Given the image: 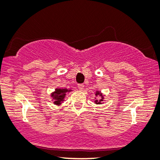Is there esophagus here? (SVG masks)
Returning <instances> with one entry per match:
<instances>
[{
	"label": "esophagus",
	"mask_w": 160,
	"mask_h": 160,
	"mask_svg": "<svg viewBox=\"0 0 160 160\" xmlns=\"http://www.w3.org/2000/svg\"><path fill=\"white\" fill-rule=\"evenodd\" d=\"M78 87L79 89L82 91V90H83V88H84V85L83 84H78Z\"/></svg>",
	"instance_id": "obj_1"
}]
</instances>
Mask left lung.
I'll use <instances>...</instances> for the list:
<instances>
[{"mask_svg": "<svg viewBox=\"0 0 160 160\" xmlns=\"http://www.w3.org/2000/svg\"><path fill=\"white\" fill-rule=\"evenodd\" d=\"M95 95L97 97H98V98H94V103L97 105H100L103 103L104 100V95L102 94V93L100 92V91H96V93H95Z\"/></svg>", "mask_w": 160, "mask_h": 160, "instance_id": "obj_1", "label": "left lung"}]
</instances>
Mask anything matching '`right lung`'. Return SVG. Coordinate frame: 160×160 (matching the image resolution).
Masks as SVG:
<instances>
[{
  "label": "right lung",
  "mask_w": 160,
  "mask_h": 160,
  "mask_svg": "<svg viewBox=\"0 0 160 160\" xmlns=\"http://www.w3.org/2000/svg\"><path fill=\"white\" fill-rule=\"evenodd\" d=\"M71 92H72V88L68 89L66 88H56L54 92L51 93L50 96L52 98V100L54 101V104L59 106L60 104H62L64 102L67 93H69Z\"/></svg>",
  "instance_id": "add662e5"
}]
</instances>
